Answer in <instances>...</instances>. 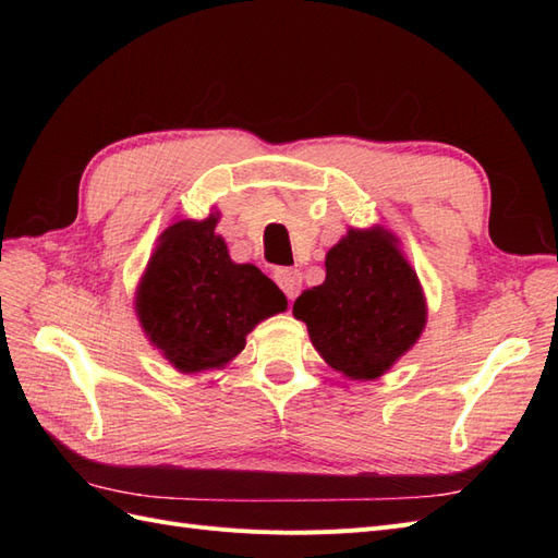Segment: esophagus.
Returning a JSON list of instances; mask_svg holds the SVG:
<instances>
[{
    "label": "esophagus",
    "instance_id": "esophagus-1",
    "mask_svg": "<svg viewBox=\"0 0 558 558\" xmlns=\"http://www.w3.org/2000/svg\"><path fill=\"white\" fill-rule=\"evenodd\" d=\"M275 281L279 283V289L286 293L289 300H295L300 293V286H302V275L300 269L293 267H277L275 269Z\"/></svg>",
    "mask_w": 558,
    "mask_h": 558
}]
</instances>
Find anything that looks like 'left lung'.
<instances>
[{
  "label": "left lung",
  "instance_id": "obj_1",
  "mask_svg": "<svg viewBox=\"0 0 558 558\" xmlns=\"http://www.w3.org/2000/svg\"><path fill=\"white\" fill-rule=\"evenodd\" d=\"M426 298L398 240L381 226L349 230L326 256V281L302 293L293 316L349 379H377L426 326Z\"/></svg>",
  "mask_w": 558,
  "mask_h": 558
}]
</instances>
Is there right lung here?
Returning <instances> with one entry per match:
<instances>
[{"label":"right lung","mask_w":558,"mask_h":558,"mask_svg":"<svg viewBox=\"0 0 558 558\" xmlns=\"http://www.w3.org/2000/svg\"><path fill=\"white\" fill-rule=\"evenodd\" d=\"M218 216L167 228L137 286L140 324L179 373L228 365L263 318L286 310V298L256 265H238Z\"/></svg>","instance_id":"1"}]
</instances>
